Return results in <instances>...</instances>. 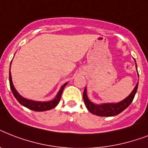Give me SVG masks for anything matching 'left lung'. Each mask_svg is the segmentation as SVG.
Masks as SVG:
<instances>
[{"mask_svg": "<svg viewBox=\"0 0 148 148\" xmlns=\"http://www.w3.org/2000/svg\"><path fill=\"white\" fill-rule=\"evenodd\" d=\"M135 61V59L134 58ZM136 69H137V64H136ZM138 71V69H137ZM138 75L139 77V74ZM138 87V82L137 83L136 86L134 88V90L131 91V93L123 101L117 102V103H93L92 101H90L88 98V95H87V88H84L83 93V98L84 103H85L86 108L93 114L100 116V117H113L116 115L119 114L123 110H124L133 101L134 97L135 96V94L137 92Z\"/></svg>", "mask_w": 148, "mask_h": 148, "instance_id": "8db88e82", "label": "left lung"}]
</instances>
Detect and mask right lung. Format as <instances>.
I'll list each match as a JSON object with an SVG mask.
<instances>
[{
  "label": "right lung",
  "mask_w": 148,
  "mask_h": 148,
  "mask_svg": "<svg viewBox=\"0 0 148 148\" xmlns=\"http://www.w3.org/2000/svg\"><path fill=\"white\" fill-rule=\"evenodd\" d=\"M12 61V60H11ZM10 65H11V62H10ZM9 82H10V90L12 91L13 95L14 96V97L17 100V101L19 102L21 105L24 106L25 108L31 109L34 111H45V110H51L53 109V108H55L56 106L58 105V103L60 102V97L62 95L63 90L64 89L65 86L67 85V83L64 84L61 87H60V90L55 96V97L49 101H33V100H30V99H27L25 97H22L21 95H20L19 93L17 92V90L15 89L14 86L13 84L12 77H11V73H10V71H9Z\"/></svg>",
  "instance_id": "right-lung-1"
}]
</instances>
